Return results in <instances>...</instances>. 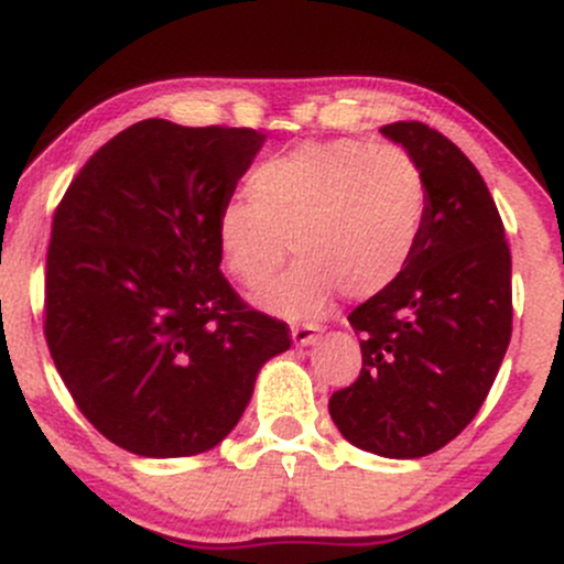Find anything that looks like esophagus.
<instances>
[{
  "mask_svg": "<svg viewBox=\"0 0 564 564\" xmlns=\"http://www.w3.org/2000/svg\"><path fill=\"white\" fill-rule=\"evenodd\" d=\"M318 332L321 328L313 326V323H300V326L291 328V341H294L296 347H307L318 339Z\"/></svg>",
  "mask_w": 564,
  "mask_h": 564,
  "instance_id": "34e87169",
  "label": "esophagus"
}]
</instances>
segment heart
<instances>
[{
  "mask_svg": "<svg viewBox=\"0 0 564 564\" xmlns=\"http://www.w3.org/2000/svg\"><path fill=\"white\" fill-rule=\"evenodd\" d=\"M251 198L217 212L225 270L257 289L281 268L289 241L302 260L257 296L283 318H313L341 289L371 300L403 275L426 215V183L400 145L368 140H304L262 161Z\"/></svg>",
  "mask_w": 564,
  "mask_h": 564,
  "instance_id": "heart-1",
  "label": "heart"
}]
</instances>
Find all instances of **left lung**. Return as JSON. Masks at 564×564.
Segmentation results:
<instances>
[{"instance_id":"obj_1","label":"left lung","mask_w":564,"mask_h":564,"mask_svg":"<svg viewBox=\"0 0 564 564\" xmlns=\"http://www.w3.org/2000/svg\"><path fill=\"white\" fill-rule=\"evenodd\" d=\"M381 134L424 174V228L403 275L349 313L364 368L328 413L355 448L422 458L448 445L494 387L511 339V254L488 185L445 134L422 121Z\"/></svg>"}]
</instances>
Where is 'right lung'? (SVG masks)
Listing matches in <instances>:
<instances>
[{"label":"right lung","mask_w":564,"mask_h":564,"mask_svg":"<svg viewBox=\"0 0 564 564\" xmlns=\"http://www.w3.org/2000/svg\"><path fill=\"white\" fill-rule=\"evenodd\" d=\"M264 134L145 119L108 140L57 206L44 336L89 424L134 456L212 451L243 416L286 323L219 270L217 212Z\"/></svg>","instance_id":"obj_1"}]
</instances>
